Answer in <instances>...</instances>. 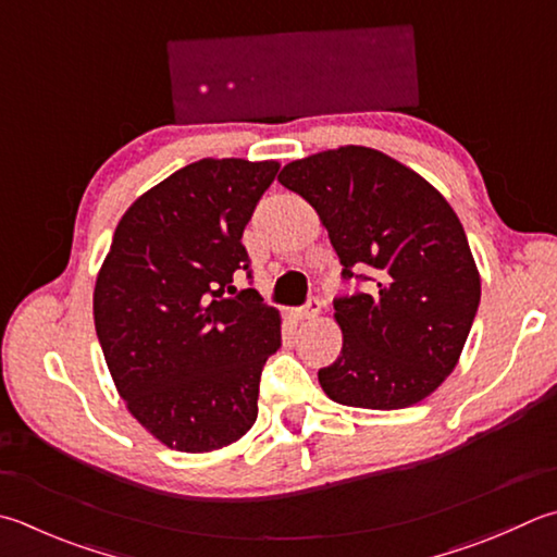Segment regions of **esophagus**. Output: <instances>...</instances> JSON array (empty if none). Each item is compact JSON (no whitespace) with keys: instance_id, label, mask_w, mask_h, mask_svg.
<instances>
[{"instance_id":"esophagus-1","label":"esophagus","mask_w":557,"mask_h":557,"mask_svg":"<svg viewBox=\"0 0 557 557\" xmlns=\"http://www.w3.org/2000/svg\"><path fill=\"white\" fill-rule=\"evenodd\" d=\"M320 310H322L320 298L312 296V298H308L306 306H302L300 310H296V318H298V320H312V318H318Z\"/></svg>"}]
</instances>
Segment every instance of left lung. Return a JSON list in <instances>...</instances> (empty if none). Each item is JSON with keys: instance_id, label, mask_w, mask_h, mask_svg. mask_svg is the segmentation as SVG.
Wrapping results in <instances>:
<instances>
[{"instance_id": "obj_1", "label": "left lung", "mask_w": 557, "mask_h": 557, "mask_svg": "<svg viewBox=\"0 0 557 557\" xmlns=\"http://www.w3.org/2000/svg\"><path fill=\"white\" fill-rule=\"evenodd\" d=\"M278 182L318 211L342 278L369 281L334 300L344 344L318 371L322 391L366 409L424 400L456 369L480 306V274L454 208L409 166L361 145L290 162Z\"/></svg>"}]
</instances>
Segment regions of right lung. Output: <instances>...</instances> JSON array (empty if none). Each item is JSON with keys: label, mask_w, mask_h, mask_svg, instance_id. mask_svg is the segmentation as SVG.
<instances>
[{"label": "right lung", "mask_w": 557, "mask_h": 557, "mask_svg": "<svg viewBox=\"0 0 557 557\" xmlns=\"http://www.w3.org/2000/svg\"><path fill=\"white\" fill-rule=\"evenodd\" d=\"M278 162L198 160L135 201L113 233L94 286L103 359L131 414L184 454L245 436L261 369L281 346L276 308L255 288L245 225Z\"/></svg>", "instance_id": "1"}]
</instances>
